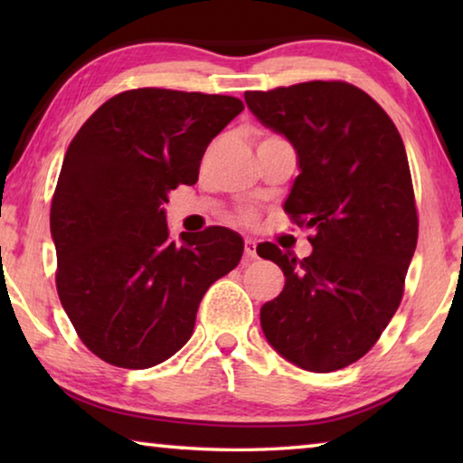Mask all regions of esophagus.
<instances>
[{"label": "esophagus", "instance_id": "obj_1", "mask_svg": "<svg viewBox=\"0 0 463 463\" xmlns=\"http://www.w3.org/2000/svg\"><path fill=\"white\" fill-rule=\"evenodd\" d=\"M245 255H247V260H255L257 257V241H253V239H245Z\"/></svg>", "mask_w": 463, "mask_h": 463}]
</instances>
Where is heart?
I'll return each mask as SVG.
<instances>
[{
	"mask_svg": "<svg viewBox=\"0 0 463 463\" xmlns=\"http://www.w3.org/2000/svg\"><path fill=\"white\" fill-rule=\"evenodd\" d=\"M268 138H269V137H268Z\"/></svg>",
	"mask_w": 463,
	"mask_h": 463,
	"instance_id": "obj_1",
	"label": "heart"
}]
</instances>
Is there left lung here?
Masks as SVG:
<instances>
[{
    "mask_svg": "<svg viewBox=\"0 0 463 463\" xmlns=\"http://www.w3.org/2000/svg\"><path fill=\"white\" fill-rule=\"evenodd\" d=\"M245 101L294 146L300 174L284 210L315 231L304 260L271 242L257 249L286 278L261 307L263 335L302 370H341L364 357L394 317L417 249L404 143L390 116L343 81L245 91Z\"/></svg>",
    "mask_w": 463,
    "mask_h": 463,
    "instance_id": "8db88e82",
    "label": "left lung"
}]
</instances>
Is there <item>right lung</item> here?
Listing matches in <instances>:
<instances>
[{
	"instance_id": "add662e5",
	"label": "right lung",
	"mask_w": 463,
	"mask_h": 463,
	"mask_svg": "<svg viewBox=\"0 0 463 463\" xmlns=\"http://www.w3.org/2000/svg\"><path fill=\"white\" fill-rule=\"evenodd\" d=\"M242 101L143 88L93 112L62 159L51 206L57 289L80 339L104 362L146 370L190 341L206 289L242 255L239 232L169 237L163 203Z\"/></svg>"
}]
</instances>
